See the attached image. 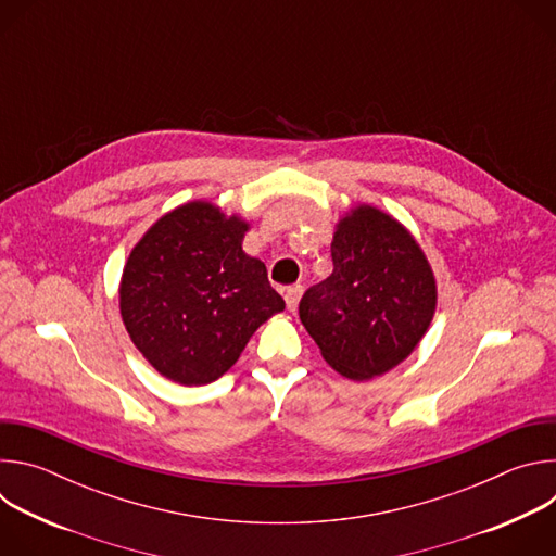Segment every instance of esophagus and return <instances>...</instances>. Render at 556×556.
Here are the masks:
<instances>
[{
    "instance_id": "34e87169",
    "label": "esophagus",
    "mask_w": 556,
    "mask_h": 556,
    "mask_svg": "<svg viewBox=\"0 0 556 556\" xmlns=\"http://www.w3.org/2000/svg\"><path fill=\"white\" fill-rule=\"evenodd\" d=\"M301 294H303V288H301V286H288V288L283 290V299H286V305H288L290 312L296 309Z\"/></svg>"
}]
</instances>
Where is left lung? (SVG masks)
<instances>
[{"label":"left lung","mask_w":556,"mask_h":556,"mask_svg":"<svg viewBox=\"0 0 556 556\" xmlns=\"http://www.w3.org/2000/svg\"><path fill=\"white\" fill-rule=\"evenodd\" d=\"M332 262V275L303 294L299 319L332 369L371 380L401 365L427 334L435 275L412 230L371 204L339 217Z\"/></svg>","instance_id":"8db88e82"}]
</instances>
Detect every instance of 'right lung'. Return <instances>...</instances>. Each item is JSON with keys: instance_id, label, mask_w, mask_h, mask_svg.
Masks as SVG:
<instances>
[{"instance_id": "add662e5", "label": "right lung", "mask_w": 556, "mask_h": 556, "mask_svg": "<svg viewBox=\"0 0 556 556\" xmlns=\"http://www.w3.org/2000/svg\"><path fill=\"white\" fill-rule=\"evenodd\" d=\"M251 224L208 200L157 217L131 249L118 305L144 361L178 384L226 374L251 337L286 303L262 260L244 253Z\"/></svg>"}]
</instances>
